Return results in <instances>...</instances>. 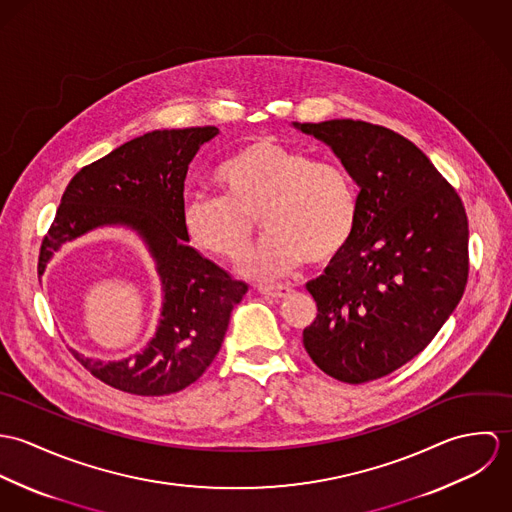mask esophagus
<instances>
[{
	"label": "esophagus",
	"instance_id": "1",
	"mask_svg": "<svg viewBox=\"0 0 512 512\" xmlns=\"http://www.w3.org/2000/svg\"><path fill=\"white\" fill-rule=\"evenodd\" d=\"M258 292L268 295V297H274V299H282V297L292 295L293 290L290 286H258Z\"/></svg>",
	"mask_w": 512,
	"mask_h": 512
}]
</instances>
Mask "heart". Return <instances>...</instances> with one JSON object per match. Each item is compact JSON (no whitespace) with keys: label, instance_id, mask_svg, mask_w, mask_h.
Wrapping results in <instances>:
<instances>
[{"label":"heart","instance_id":"heart-1","mask_svg":"<svg viewBox=\"0 0 512 512\" xmlns=\"http://www.w3.org/2000/svg\"><path fill=\"white\" fill-rule=\"evenodd\" d=\"M220 195L185 199L181 224L189 242L222 260H240L252 244L256 217L270 232L246 268L278 276L301 264L327 266L353 242L361 222V189L333 159L258 138L217 167Z\"/></svg>","mask_w":512,"mask_h":512}]
</instances>
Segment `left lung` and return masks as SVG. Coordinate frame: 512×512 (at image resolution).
Returning a JSON list of instances; mask_svg holds the SVG:
<instances>
[{
  "mask_svg": "<svg viewBox=\"0 0 512 512\" xmlns=\"http://www.w3.org/2000/svg\"><path fill=\"white\" fill-rule=\"evenodd\" d=\"M335 151L361 187L349 248L307 284L303 347L325 374L363 384L412 361L467 286L469 226L457 191L420 147L363 120L295 124Z\"/></svg>",
  "mask_w": 512,
  "mask_h": 512,
  "instance_id": "1",
  "label": "left lung"
}]
</instances>
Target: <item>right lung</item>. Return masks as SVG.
<instances>
[{"label":"right lung","instance_id":"obj_1","mask_svg":"<svg viewBox=\"0 0 512 512\" xmlns=\"http://www.w3.org/2000/svg\"><path fill=\"white\" fill-rule=\"evenodd\" d=\"M217 134L215 126L155 130L82 167L43 238L39 274L63 242L102 224L138 230L157 260L165 295L146 351L120 363L74 355L94 378L116 390L167 396L199 380L220 351L232 307L248 292L244 282L187 246L181 224L189 163Z\"/></svg>","mask_w":512,"mask_h":512}]
</instances>
